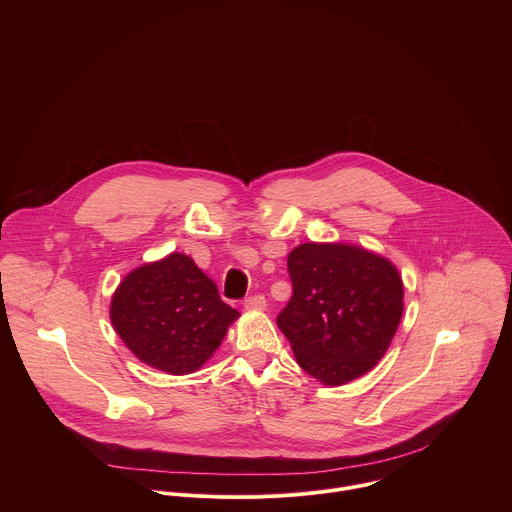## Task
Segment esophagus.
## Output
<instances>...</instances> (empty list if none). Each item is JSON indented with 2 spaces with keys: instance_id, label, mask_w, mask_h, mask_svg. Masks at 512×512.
Masks as SVG:
<instances>
[{
  "instance_id": "obj_1",
  "label": "esophagus",
  "mask_w": 512,
  "mask_h": 512,
  "mask_svg": "<svg viewBox=\"0 0 512 512\" xmlns=\"http://www.w3.org/2000/svg\"><path fill=\"white\" fill-rule=\"evenodd\" d=\"M265 306H267V302H265V298L261 294L251 296V298L245 300V308L247 310H265Z\"/></svg>"
}]
</instances>
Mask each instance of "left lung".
<instances>
[{
  "mask_svg": "<svg viewBox=\"0 0 512 512\" xmlns=\"http://www.w3.org/2000/svg\"><path fill=\"white\" fill-rule=\"evenodd\" d=\"M291 294L277 326L300 367L324 385L369 373L403 316V281L393 263L360 247L306 243L287 257Z\"/></svg>",
  "mask_w": 512,
  "mask_h": 512,
  "instance_id": "obj_1",
  "label": "left lung"
}]
</instances>
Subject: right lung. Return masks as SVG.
I'll use <instances>...</instances> for the list:
<instances>
[{
    "label": "right lung",
    "mask_w": 512,
    "mask_h": 512,
    "mask_svg": "<svg viewBox=\"0 0 512 512\" xmlns=\"http://www.w3.org/2000/svg\"><path fill=\"white\" fill-rule=\"evenodd\" d=\"M239 316L182 253L141 265L117 287L111 322L127 348L170 375L200 369Z\"/></svg>",
    "instance_id": "right-lung-1"
}]
</instances>
